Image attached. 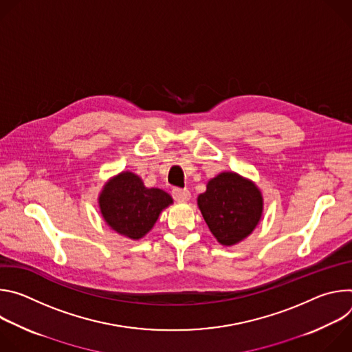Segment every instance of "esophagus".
<instances>
[{"instance_id": "esophagus-1", "label": "esophagus", "mask_w": 352, "mask_h": 352, "mask_svg": "<svg viewBox=\"0 0 352 352\" xmlns=\"http://www.w3.org/2000/svg\"><path fill=\"white\" fill-rule=\"evenodd\" d=\"M173 197L177 200V202H186V200L190 199V192L186 188H174Z\"/></svg>"}]
</instances>
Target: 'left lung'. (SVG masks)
Listing matches in <instances>:
<instances>
[{
	"label": "left lung",
	"instance_id": "1",
	"mask_svg": "<svg viewBox=\"0 0 352 352\" xmlns=\"http://www.w3.org/2000/svg\"><path fill=\"white\" fill-rule=\"evenodd\" d=\"M197 206L216 239L231 246L252 234L259 224L263 196L252 181L224 171L208 182L206 192L197 196Z\"/></svg>",
	"mask_w": 352,
	"mask_h": 352
}]
</instances>
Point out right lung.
Returning a JSON list of instances; mask_svg holds the SVG:
<instances>
[{
  "instance_id": "add662e5",
  "label": "right lung",
  "mask_w": 352,
  "mask_h": 352,
  "mask_svg": "<svg viewBox=\"0 0 352 352\" xmlns=\"http://www.w3.org/2000/svg\"><path fill=\"white\" fill-rule=\"evenodd\" d=\"M173 197L159 188H146L139 175L122 171L113 177L98 195L100 212L116 232L140 239L153 228Z\"/></svg>"
}]
</instances>
